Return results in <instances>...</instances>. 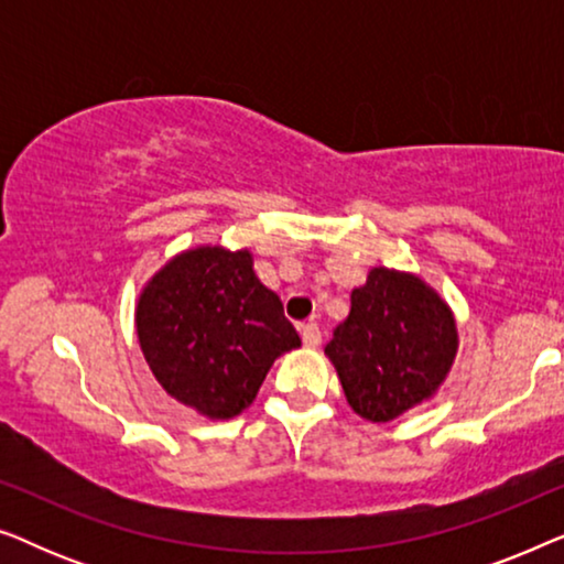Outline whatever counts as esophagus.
<instances>
[{"mask_svg":"<svg viewBox=\"0 0 564 564\" xmlns=\"http://www.w3.org/2000/svg\"><path fill=\"white\" fill-rule=\"evenodd\" d=\"M300 334H303L305 346H318L321 344V326H318V323H305V326H300Z\"/></svg>","mask_w":564,"mask_h":564,"instance_id":"obj_1","label":"esophagus"}]
</instances>
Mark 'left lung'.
I'll use <instances>...</instances> for the list:
<instances>
[{
	"label": "left lung",
	"mask_w": 564,
	"mask_h": 564,
	"mask_svg": "<svg viewBox=\"0 0 564 564\" xmlns=\"http://www.w3.org/2000/svg\"><path fill=\"white\" fill-rule=\"evenodd\" d=\"M449 305L421 276L375 267L351 292L349 318L326 344L361 419L388 423L438 390L457 357Z\"/></svg>",
	"instance_id": "obj_1"
}]
</instances>
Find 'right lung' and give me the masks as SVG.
<instances>
[{"label":"right lung","mask_w":564,"mask_h":564,"mask_svg":"<svg viewBox=\"0 0 564 564\" xmlns=\"http://www.w3.org/2000/svg\"><path fill=\"white\" fill-rule=\"evenodd\" d=\"M135 330L161 388L207 419L246 411L274 359L300 346L251 253L223 246H197L161 267L138 297Z\"/></svg>","instance_id":"right-lung-1"}]
</instances>
